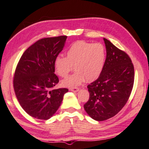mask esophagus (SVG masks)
Returning <instances> with one entry per match:
<instances>
[{"label":"esophagus","mask_w":149,"mask_h":149,"mask_svg":"<svg viewBox=\"0 0 149 149\" xmlns=\"http://www.w3.org/2000/svg\"><path fill=\"white\" fill-rule=\"evenodd\" d=\"M70 91H72V92H77L79 91V88L77 87H73V88H70Z\"/></svg>","instance_id":"obj_1"}]
</instances>
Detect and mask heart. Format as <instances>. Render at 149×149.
Here are the masks:
<instances>
[{
  "mask_svg": "<svg viewBox=\"0 0 149 149\" xmlns=\"http://www.w3.org/2000/svg\"><path fill=\"white\" fill-rule=\"evenodd\" d=\"M106 50L102 43H92L84 41L73 43L65 52V57L55 58V72L61 77H66L72 70V74L62 81L65 86L80 85L86 80L93 81L99 77L105 63Z\"/></svg>",
  "mask_w": 149,
  "mask_h": 149,
  "instance_id": "1",
  "label": "heart"
}]
</instances>
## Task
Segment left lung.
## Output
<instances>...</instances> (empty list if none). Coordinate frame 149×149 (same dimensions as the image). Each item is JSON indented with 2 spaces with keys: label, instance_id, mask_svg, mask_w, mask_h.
Returning a JSON list of instances; mask_svg holds the SVG:
<instances>
[{
  "label": "left lung",
  "instance_id": "1",
  "mask_svg": "<svg viewBox=\"0 0 149 149\" xmlns=\"http://www.w3.org/2000/svg\"><path fill=\"white\" fill-rule=\"evenodd\" d=\"M106 58L100 77L87 86L89 100L84 104L86 113L97 121L117 115L125 106L134 84V67L129 56L104 38Z\"/></svg>",
  "mask_w": 149,
  "mask_h": 149
}]
</instances>
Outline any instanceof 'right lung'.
Here are the masks:
<instances>
[{"label": "right lung", "mask_w": 149, "mask_h": 149, "mask_svg": "<svg viewBox=\"0 0 149 149\" xmlns=\"http://www.w3.org/2000/svg\"><path fill=\"white\" fill-rule=\"evenodd\" d=\"M66 38L60 36L38 40L24 52L16 66L13 81L16 98L24 111L36 119L52 117L68 91L53 88L58 83L54 62Z\"/></svg>", "instance_id": "obj_1"}]
</instances>
